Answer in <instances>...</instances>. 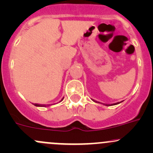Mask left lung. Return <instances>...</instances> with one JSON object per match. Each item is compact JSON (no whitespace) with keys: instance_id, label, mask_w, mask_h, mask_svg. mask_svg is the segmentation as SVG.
Returning a JSON list of instances; mask_svg holds the SVG:
<instances>
[{"instance_id":"left-lung-1","label":"left lung","mask_w":153,"mask_h":153,"mask_svg":"<svg viewBox=\"0 0 153 153\" xmlns=\"http://www.w3.org/2000/svg\"><path fill=\"white\" fill-rule=\"evenodd\" d=\"M113 105H115V104H113ZM116 105H117V103H116Z\"/></svg>"}]
</instances>
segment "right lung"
<instances>
[{"label": "right lung", "mask_w": 153, "mask_h": 153, "mask_svg": "<svg viewBox=\"0 0 153 153\" xmlns=\"http://www.w3.org/2000/svg\"><path fill=\"white\" fill-rule=\"evenodd\" d=\"M62 100H63V99H62ZM35 106H37V107H43V106H45V105H38V104H35Z\"/></svg>", "instance_id": "add662e5"}]
</instances>
